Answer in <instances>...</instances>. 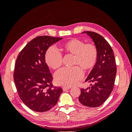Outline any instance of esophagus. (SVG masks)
I'll return each mask as SVG.
<instances>
[{"mask_svg":"<svg viewBox=\"0 0 132 132\" xmlns=\"http://www.w3.org/2000/svg\"><path fill=\"white\" fill-rule=\"evenodd\" d=\"M70 89V87H63V90L64 91H65L67 90H69Z\"/></svg>","mask_w":132,"mask_h":132,"instance_id":"obj_1","label":"esophagus"}]
</instances>
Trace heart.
Listing matches in <instances>:
<instances>
[{
  "mask_svg": "<svg viewBox=\"0 0 132 132\" xmlns=\"http://www.w3.org/2000/svg\"><path fill=\"white\" fill-rule=\"evenodd\" d=\"M63 47L67 52L75 55L74 64L88 70L93 68L97 62L98 51L92 43H86L80 39L74 38L63 44ZM45 59L47 64L52 68L56 69L62 65L63 57L61 53L55 47L47 50ZM84 76L80 67H65L55 74V81L58 85L70 87L75 85Z\"/></svg>",
  "mask_w": 132,
  "mask_h": 132,
  "instance_id": "1",
  "label": "heart"
}]
</instances>
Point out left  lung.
I'll return each mask as SVG.
<instances>
[{"instance_id":"8db88e82","label":"left lung","mask_w":132,"mask_h":132,"mask_svg":"<svg viewBox=\"0 0 132 132\" xmlns=\"http://www.w3.org/2000/svg\"><path fill=\"white\" fill-rule=\"evenodd\" d=\"M93 39L98 51L97 62L85 82L93 84L86 89H81L79 101L84 106L97 107L109 98L112 91L117 72L113 51L102 36L94 32L84 31Z\"/></svg>"}]
</instances>
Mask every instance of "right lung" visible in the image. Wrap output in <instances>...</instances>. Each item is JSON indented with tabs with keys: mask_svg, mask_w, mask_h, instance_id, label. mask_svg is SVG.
<instances>
[{
	"mask_svg": "<svg viewBox=\"0 0 132 132\" xmlns=\"http://www.w3.org/2000/svg\"><path fill=\"white\" fill-rule=\"evenodd\" d=\"M63 38L41 36L28 43L16 61L14 79L20 97L30 109L43 112L57 104L63 90L53 88V77L46 63L48 48Z\"/></svg>",
	"mask_w": 132,
	"mask_h": 132,
	"instance_id": "obj_1",
	"label": "right lung"
}]
</instances>
